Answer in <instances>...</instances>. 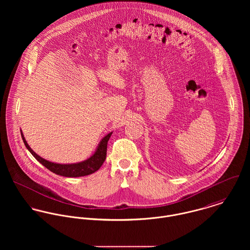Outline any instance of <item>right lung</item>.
<instances>
[{"label":"right lung","mask_w":250,"mask_h":250,"mask_svg":"<svg viewBox=\"0 0 250 250\" xmlns=\"http://www.w3.org/2000/svg\"><path fill=\"white\" fill-rule=\"evenodd\" d=\"M112 132L106 135L98 144L96 150L94 153L86 160L80 162V163H74V164H57L50 161H47L37 155L36 152L30 147V145L26 142L25 137L21 131L22 140L25 143L27 149L32 153V155L36 158V160L44 166L46 168H48L50 171H52L55 174L64 176V177H82L86 176L89 174L94 173L97 171L103 165V163L106 160L107 156V142L111 136Z\"/></svg>","instance_id":"right-lung-1"}]
</instances>
